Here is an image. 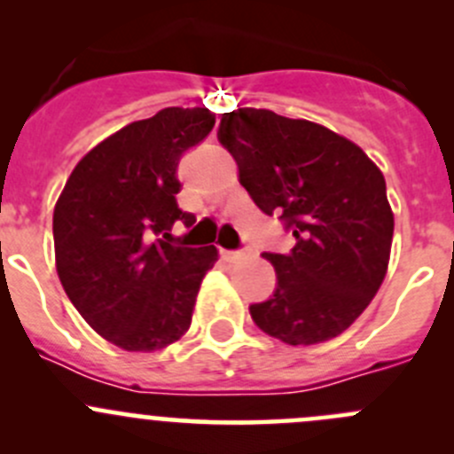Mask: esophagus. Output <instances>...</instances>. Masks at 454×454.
Segmentation results:
<instances>
[{
  "instance_id": "esophagus-1",
  "label": "esophagus",
  "mask_w": 454,
  "mask_h": 454,
  "mask_svg": "<svg viewBox=\"0 0 454 454\" xmlns=\"http://www.w3.org/2000/svg\"><path fill=\"white\" fill-rule=\"evenodd\" d=\"M246 253H239V250H223V259L231 261V263H235V261L244 259Z\"/></svg>"
}]
</instances>
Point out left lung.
<instances>
[{"instance_id":"8db88e82","label":"left lung","mask_w":454,"mask_h":454,"mask_svg":"<svg viewBox=\"0 0 454 454\" xmlns=\"http://www.w3.org/2000/svg\"><path fill=\"white\" fill-rule=\"evenodd\" d=\"M217 138L254 204L296 237L290 253H263L278 283L250 305L256 327L292 347L332 340L387 277L395 222L382 171L345 136L270 109L223 114Z\"/></svg>"}]
</instances>
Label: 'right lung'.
<instances>
[{
  "label": "right lung",
  "instance_id": "add662e5",
  "mask_svg": "<svg viewBox=\"0 0 454 454\" xmlns=\"http://www.w3.org/2000/svg\"><path fill=\"white\" fill-rule=\"evenodd\" d=\"M215 127L206 107H167L87 151L54 206V261L67 299L91 329L125 351H158L191 327L219 253L167 239L176 222L177 162Z\"/></svg>",
  "mask_w": 454,
  "mask_h": 454
}]
</instances>
